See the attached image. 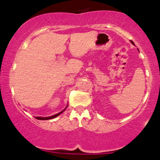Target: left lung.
Returning a JSON list of instances; mask_svg holds the SVG:
<instances>
[{
	"mask_svg": "<svg viewBox=\"0 0 160 160\" xmlns=\"http://www.w3.org/2000/svg\"><path fill=\"white\" fill-rule=\"evenodd\" d=\"M131 42H132V43H133V44H134V43H133V42H132V41H131Z\"/></svg>",
	"mask_w": 160,
	"mask_h": 160,
	"instance_id": "1",
	"label": "left lung"
}]
</instances>
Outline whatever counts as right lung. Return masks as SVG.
Instances as JSON below:
<instances>
[{"label":"right lung","mask_w":160,"mask_h":160,"mask_svg":"<svg viewBox=\"0 0 160 160\" xmlns=\"http://www.w3.org/2000/svg\"><path fill=\"white\" fill-rule=\"evenodd\" d=\"M66 108H67V107H66ZM65 109H66V108H65ZM65 110H64V111H65ZM64 111H62V112H60V113H57V114H56V115H53V116H52V117H36V119H38V120H50V119H53V118H55V117H58V116L61 114V113H62V112H63Z\"/></svg>","instance_id":"1"}]
</instances>
